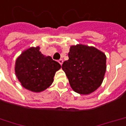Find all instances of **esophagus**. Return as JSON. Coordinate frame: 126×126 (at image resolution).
Returning <instances> with one entry per match:
<instances>
[{
  "label": "esophagus",
  "mask_w": 126,
  "mask_h": 126,
  "mask_svg": "<svg viewBox=\"0 0 126 126\" xmlns=\"http://www.w3.org/2000/svg\"><path fill=\"white\" fill-rule=\"evenodd\" d=\"M58 62H59V63L61 64V65H62V64H63V61L62 59H59V61H58Z\"/></svg>",
  "instance_id": "obj_1"
}]
</instances>
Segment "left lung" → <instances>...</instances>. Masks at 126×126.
Wrapping results in <instances>:
<instances>
[{"label":"left lung","mask_w":126,"mask_h":126,"mask_svg":"<svg viewBox=\"0 0 126 126\" xmlns=\"http://www.w3.org/2000/svg\"><path fill=\"white\" fill-rule=\"evenodd\" d=\"M62 69L74 92L90 94L101 86L106 71V56L93 46L72 45Z\"/></svg>","instance_id":"1"}]
</instances>
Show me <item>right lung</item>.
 Segmentation results:
<instances>
[{"label": "right lung", "mask_w": 126, "mask_h": 126, "mask_svg": "<svg viewBox=\"0 0 126 126\" xmlns=\"http://www.w3.org/2000/svg\"><path fill=\"white\" fill-rule=\"evenodd\" d=\"M61 67L51 56L43 55L38 46L31 47L16 59L15 74L23 88L41 92L52 85L56 72Z\"/></svg>", "instance_id": "right-lung-1"}]
</instances>
